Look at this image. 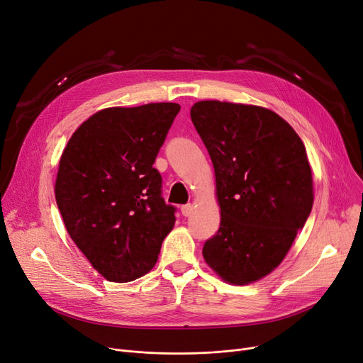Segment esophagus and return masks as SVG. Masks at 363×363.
I'll list each match as a JSON object with an SVG mask.
<instances>
[{
  "instance_id": "esophagus-1",
  "label": "esophagus",
  "mask_w": 363,
  "mask_h": 363,
  "mask_svg": "<svg viewBox=\"0 0 363 363\" xmlns=\"http://www.w3.org/2000/svg\"><path fill=\"white\" fill-rule=\"evenodd\" d=\"M193 208H194V207H193V204H189V203H188V204H185V206H182V207H181V213H182L184 216H189V215L193 213Z\"/></svg>"
}]
</instances>
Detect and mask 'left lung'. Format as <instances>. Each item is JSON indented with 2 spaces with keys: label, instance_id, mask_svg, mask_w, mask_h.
<instances>
[{
  "label": "left lung",
  "instance_id": "left-lung-1",
  "mask_svg": "<svg viewBox=\"0 0 363 363\" xmlns=\"http://www.w3.org/2000/svg\"><path fill=\"white\" fill-rule=\"evenodd\" d=\"M191 121L211 155L220 207L204 260L231 284L257 281L282 262L311 215L306 148L287 122L257 106L199 101Z\"/></svg>",
  "mask_w": 363,
  "mask_h": 363
}]
</instances>
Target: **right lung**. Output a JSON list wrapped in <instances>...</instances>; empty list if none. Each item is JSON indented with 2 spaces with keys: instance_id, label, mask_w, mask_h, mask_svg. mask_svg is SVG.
Here are the masks:
<instances>
[{
  "instance_id": "add662e5",
  "label": "right lung",
  "mask_w": 363,
  "mask_h": 363,
  "mask_svg": "<svg viewBox=\"0 0 363 363\" xmlns=\"http://www.w3.org/2000/svg\"><path fill=\"white\" fill-rule=\"evenodd\" d=\"M179 110L177 103L104 108L63 151L57 207L70 238L108 281L147 274L174 228L177 207L164 203L152 164Z\"/></svg>"
}]
</instances>
